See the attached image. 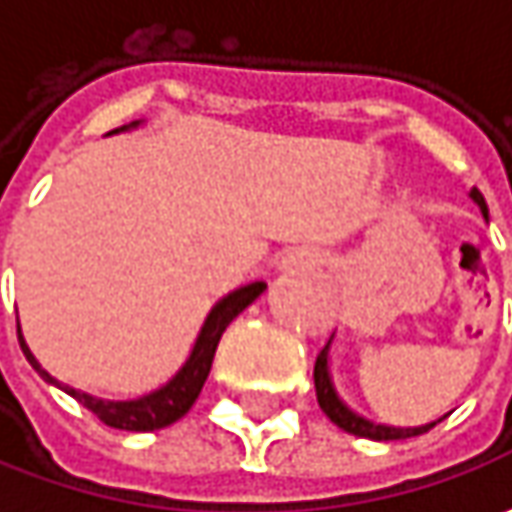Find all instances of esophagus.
<instances>
[{"label": "esophagus", "mask_w": 512, "mask_h": 512, "mask_svg": "<svg viewBox=\"0 0 512 512\" xmlns=\"http://www.w3.org/2000/svg\"><path fill=\"white\" fill-rule=\"evenodd\" d=\"M316 265V259L307 253V250H290V253H285L282 256V262H279V267L285 270V273H296V270H307V267Z\"/></svg>", "instance_id": "obj_1"}]
</instances>
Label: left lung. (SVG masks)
<instances>
[{"mask_svg":"<svg viewBox=\"0 0 512 512\" xmlns=\"http://www.w3.org/2000/svg\"><path fill=\"white\" fill-rule=\"evenodd\" d=\"M470 199L482 207L484 219H487L484 196L476 187L470 190ZM313 382H316V399H319V407L325 410V416L330 422L342 427L344 433H353V436H362V439H373V442H396V439L422 436L430 427H436V422L422 424V427H390V424H376L370 422V419H364V416H359V413H353V410L339 399V393H336V387H333V376H330V342H327L325 350L316 356ZM439 422H442V419H439Z\"/></svg>","mask_w":512,"mask_h":512,"instance_id":"obj_1","label":"left lung"}]
</instances>
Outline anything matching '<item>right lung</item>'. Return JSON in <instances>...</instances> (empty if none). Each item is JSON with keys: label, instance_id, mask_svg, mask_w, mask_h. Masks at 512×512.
Segmentation results:
<instances>
[{"label": "right lung", "instance_id": "1", "mask_svg": "<svg viewBox=\"0 0 512 512\" xmlns=\"http://www.w3.org/2000/svg\"><path fill=\"white\" fill-rule=\"evenodd\" d=\"M139 128V122H130L125 128L110 130V133H122V130ZM265 282H250L245 287H236L233 293H227L225 299H219L216 305L210 307L207 313L205 325L199 330L196 342H193V350L187 356V362L179 367V373L170 379L168 384H162L159 390H153L148 396H139V399H128V402H113V399H96L90 393H82L76 387H68L59 379H53L48 370L42 364L36 362V356L30 353L28 342L22 336V327L16 322V333H19V347L25 353V359L30 362V367L45 379V382L62 387L68 396H73L82 407H88L90 413L108 427H116V430H133V433H150V430H162L168 424L179 422L185 416L187 410L193 407V402L199 399L202 393V384L207 382V373H210V364H213V356H216V347H219V339L225 333V327L245 310L247 305H253L262 293H265Z\"/></svg>", "mask_w": 512, "mask_h": 512}]
</instances>
